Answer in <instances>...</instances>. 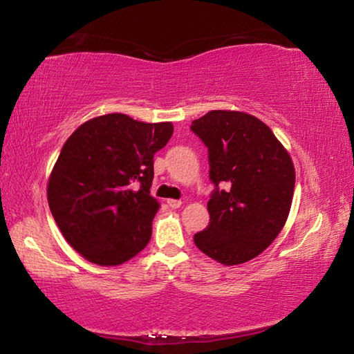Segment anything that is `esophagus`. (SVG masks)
I'll list each match as a JSON object with an SVG mask.
<instances>
[{
    "instance_id": "1",
    "label": "esophagus",
    "mask_w": 354,
    "mask_h": 354,
    "mask_svg": "<svg viewBox=\"0 0 354 354\" xmlns=\"http://www.w3.org/2000/svg\"><path fill=\"white\" fill-rule=\"evenodd\" d=\"M167 203H169V206L171 209H178V207H181V205H183L181 200H169Z\"/></svg>"
}]
</instances>
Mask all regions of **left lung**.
Returning <instances> with one entry per match:
<instances>
[{
  "label": "left lung",
  "mask_w": 354,
  "mask_h": 354,
  "mask_svg": "<svg viewBox=\"0 0 354 354\" xmlns=\"http://www.w3.org/2000/svg\"><path fill=\"white\" fill-rule=\"evenodd\" d=\"M190 129L207 147L215 184L209 226L194 242L223 266L251 261L270 247L289 217L295 189L290 154L266 123L245 112L211 111ZM220 182L230 189L218 191Z\"/></svg>",
  "instance_id": "left-lung-1"
}]
</instances>
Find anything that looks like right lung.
Here are the masks:
<instances>
[{
	"mask_svg": "<svg viewBox=\"0 0 354 354\" xmlns=\"http://www.w3.org/2000/svg\"><path fill=\"white\" fill-rule=\"evenodd\" d=\"M171 134L170 122L106 113L82 123L64 143L48 179V205L84 259L120 266L147 247L159 211L149 195L153 158Z\"/></svg>",
	"mask_w": 354,
	"mask_h": 354,
	"instance_id": "1",
	"label": "right lung"
}]
</instances>
